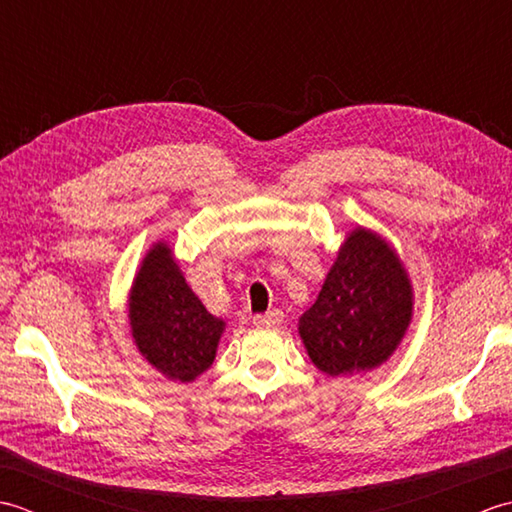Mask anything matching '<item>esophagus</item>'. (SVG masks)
Here are the masks:
<instances>
[{
	"instance_id": "esophagus-1",
	"label": "esophagus",
	"mask_w": 512,
	"mask_h": 512,
	"mask_svg": "<svg viewBox=\"0 0 512 512\" xmlns=\"http://www.w3.org/2000/svg\"><path fill=\"white\" fill-rule=\"evenodd\" d=\"M253 323L262 325V328H277V325L284 323V312L270 310L266 314H257V317H253Z\"/></svg>"
}]
</instances>
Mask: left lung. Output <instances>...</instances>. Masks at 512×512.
<instances>
[{
	"label": "left lung",
	"instance_id": "8db88e82",
	"mask_svg": "<svg viewBox=\"0 0 512 512\" xmlns=\"http://www.w3.org/2000/svg\"><path fill=\"white\" fill-rule=\"evenodd\" d=\"M413 319V286L398 250L372 228L345 233L299 336L319 372L356 376L387 363Z\"/></svg>",
	"mask_w": 512,
	"mask_h": 512
}]
</instances>
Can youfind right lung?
<instances>
[{
  "label": "right lung",
  "mask_w": 512,
  "mask_h": 512,
  "mask_svg": "<svg viewBox=\"0 0 512 512\" xmlns=\"http://www.w3.org/2000/svg\"><path fill=\"white\" fill-rule=\"evenodd\" d=\"M127 319L140 356L173 383L202 376L226 330V321L213 317L191 290L165 239L149 246L136 270Z\"/></svg>",
  "instance_id": "1"
}]
</instances>
